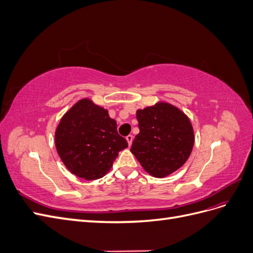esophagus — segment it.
Listing matches in <instances>:
<instances>
[{"mask_svg": "<svg viewBox=\"0 0 253 253\" xmlns=\"http://www.w3.org/2000/svg\"><path fill=\"white\" fill-rule=\"evenodd\" d=\"M133 135H128V136H126V141H127V143H128V145H131L132 144V142H133Z\"/></svg>", "mask_w": 253, "mask_h": 253, "instance_id": "34e87169", "label": "esophagus"}]
</instances>
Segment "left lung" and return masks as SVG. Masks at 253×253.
<instances>
[{"mask_svg":"<svg viewBox=\"0 0 253 253\" xmlns=\"http://www.w3.org/2000/svg\"><path fill=\"white\" fill-rule=\"evenodd\" d=\"M139 134L131 152L143 170L164 178L177 171L188 160L194 145V129L187 115L167 101L136 111Z\"/></svg>","mask_w":253,"mask_h":253,"instance_id":"obj_1","label":"left lung"}]
</instances>
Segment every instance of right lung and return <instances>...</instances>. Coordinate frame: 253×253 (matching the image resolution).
I'll return each instance as SVG.
<instances>
[{"label": "right lung", "mask_w": 253, "mask_h": 253, "mask_svg": "<svg viewBox=\"0 0 253 253\" xmlns=\"http://www.w3.org/2000/svg\"><path fill=\"white\" fill-rule=\"evenodd\" d=\"M58 155L72 174L86 180L110 172L127 142L117 132L109 112L89 98L76 102L61 118L55 132Z\"/></svg>", "instance_id": "right-lung-1"}]
</instances>
